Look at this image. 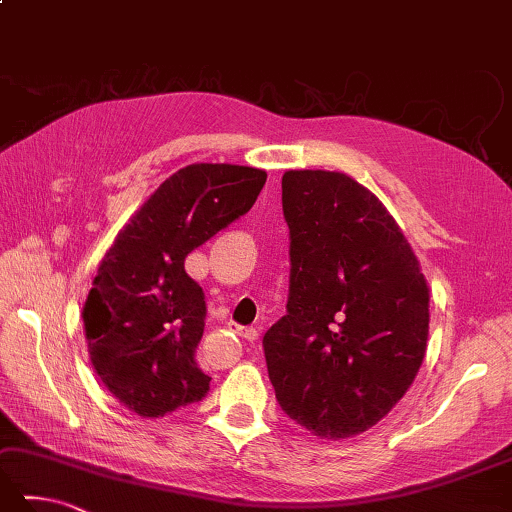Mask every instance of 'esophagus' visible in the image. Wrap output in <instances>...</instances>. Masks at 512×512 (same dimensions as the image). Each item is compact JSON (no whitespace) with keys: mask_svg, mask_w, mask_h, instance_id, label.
Masks as SVG:
<instances>
[{"mask_svg":"<svg viewBox=\"0 0 512 512\" xmlns=\"http://www.w3.org/2000/svg\"><path fill=\"white\" fill-rule=\"evenodd\" d=\"M240 336H243V339L245 341H249V343H256L258 341V330H256V327H245V330H243V327H240Z\"/></svg>","mask_w":512,"mask_h":512,"instance_id":"1","label":"esophagus"}]
</instances>
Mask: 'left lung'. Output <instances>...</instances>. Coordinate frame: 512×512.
I'll list each match as a JSON object with an SVG mask.
<instances>
[{
    "label": "left lung",
    "mask_w": 512,
    "mask_h": 512,
    "mask_svg": "<svg viewBox=\"0 0 512 512\" xmlns=\"http://www.w3.org/2000/svg\"><path fill=\"white\" fill-rule=\"evenodd\" d=\"M283 214L292 274L287 314L263 336L269 381L312 435H361L421 368L428 281L383 202L341 171H285Z\"/></svg>",
    "instance_id": "8db88e82"
}]
</instances>
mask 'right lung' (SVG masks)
I'll return each mask as SVG.
<instances>
[{"label":"right lung","mask_w":512,"mask_h":512,"mask_svg":"<svg viewBox=\"0 0 512 512\" xmlns=\"http://www.w3.org/2000/svg\"><path fill=\"white\" fill-rule=\"evenodd\" d=\"M263 169L198 162L178 169L129 218L100 260L82 307L93 370L140 417L200 401L209 376L196 365L205 294L185 258L245 216Z\"/></svg>","instance_id":"add662e5"}]
</instances>
